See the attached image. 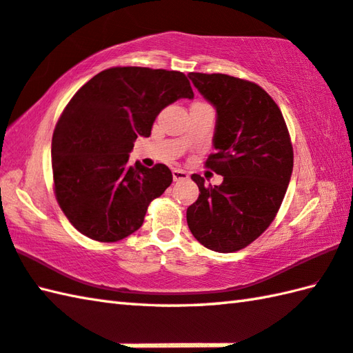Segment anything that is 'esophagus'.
Instances as JSON below:
<instances>
[{"mask_svg":"<svg viewBox=\"0 0 353 353\" xmlns=\"http://www.w3.org/2000/svg\"><path fill=\"white\" fill-rule=\"evenodd\" d=\"M172 176H174V181H181V179H188L189 174L181 169H174L172 170Z\"/></svg>","mask_w":353,"mask_h":353,"instance_id":"34e87169","label":"esophagus"}]
</instances>
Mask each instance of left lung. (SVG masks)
Instances as JSON below:
<instances>
[{
    "label": "left lung",
    "mask_w": 353,
    "mask_h": 353,
    "mask_svg": "<svg viewBox=\"0 0 353 353\" xmlns=\"http://www.w3.org/2000/svg\"><path fill=\"white\" fill-rule=\"evenodd\" d=\"M214 105L215 154L205 165L223 176L204 185L196 174L199 196L188 208V224L210 250L236 252L249 245L274 221L294 169V150L280 108L258 84L223 73L188 75Z\"/></svg>",
    "instance_id": "obj_1"
}]
</instances>
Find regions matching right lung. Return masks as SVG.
I'll list each match as a JSON object with an SVG mask.
<instances>
[{
  "label": "right lung",
  "instance_id": "1",
  "mask_svg": "<svg viewBox=\"0 0 353 353\" xmlns=\"http://www.w3.org/2000/svg\"><path fill=\"white\" fill-rule=\"evenodd\" d=\"M194 98L184 73L112 68L79 89L53 132L52 169L59 208L78 232L112 243L143 225L150 201L172 184L164 164H129L138 137H150L159 112Z\"/></svg>",
  "mask_w": 353,
  "mask_h": 353
}]
</instances>
